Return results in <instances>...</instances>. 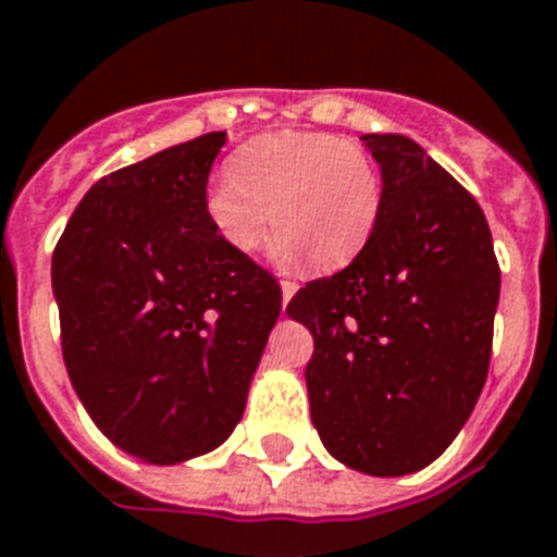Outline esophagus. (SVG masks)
<instances>
[{
	"label": "esophagus",
	"mask_w": 557,
	"mask_h": 557,
	"mask_svg": "<svg viewBox=\"0 0 557 557\" xmlns=\"http://www.w3.org/2000/svg\"><path fill=\"white\" fill-rule=\"evenodd\" d=\"M299 290V284L296 282H282V307H287V301L293 299V293Z\"/></svg>",
	"instance_id": "1"
}]
</instances>
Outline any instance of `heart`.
Instances as JSON below:
<instances>
[{"label": "heart", "instance_id": "obj_1", "mask_svg": "<svg viewBox=\"0 0 557 557\" xmlns=\"http://www.w3.org/2000/svg\"><path fill=\"white\" fill-rule=\"evenodd\" d=\"M382 209V175L364 146L322 132H275L238 146L230 177L203 193V212L235 252L261 250L275 226V258L313 270L354 261Z\"/></svg>", "mask_w": 557, "mask_h": 557}]
</instances>
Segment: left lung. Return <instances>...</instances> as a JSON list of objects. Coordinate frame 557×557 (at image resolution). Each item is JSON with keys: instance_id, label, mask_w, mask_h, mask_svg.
Instances as JSON below:
<instances>
[{"instance_id": "8db88e82", "label": "left lung", "mask_w": 557, "mask_h": 557, "mask_svg": "<svg viewBox=\"0 0 557 557\" xmlns=\"http://www.w3.org/2000/svg\"><path fill=\"white\" fill-rule=\"evenodd\" d=\"M362 140L382 169L380 221L345 270L293 296L287 315L313 333L305 380L324 448L399 478L437 460L474 411L500 267L480 203L422 146Z\"/></svg>"}]
</instances>
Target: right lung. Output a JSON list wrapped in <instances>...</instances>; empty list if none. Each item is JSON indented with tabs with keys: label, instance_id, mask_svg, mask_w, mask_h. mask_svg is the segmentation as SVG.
<instances>
[{
	"label": "right lung",
	"instance_id": "add662e5",
	"mask_svg": "<svg viewBox=\"0 0 557 557\" xmlns=\"http://www.w3.org/2000/svg\"><path fill=\"white\" fill-rule=\"evenodd\" d=\"M226 132L100 177L51 258L62 359L97 429L146 462H184L238 425L282 287L203 212Z\"/></svg>",
	"mask_w": 557,
	"mask_h": 557
}]
</instances>
